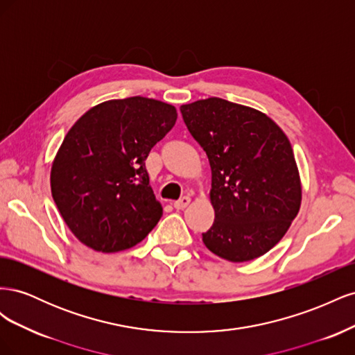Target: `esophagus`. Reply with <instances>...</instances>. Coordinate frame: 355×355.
<instances>
[{"instance_id":"1","label":"esophagus","mask_w":355,"mask_h":355,"mask_svg":"<svg viewBox=\"0 0 355 355\" xmlns=\"http://www.w3.org/2000/svg\"><path fill=\"white\" fill-rule=\"evenodd\" d=\"M189 202H191V198L185 196V197H182L180 200L175 201V202H173V207H175L176 210H184V209L188 206Z\"/></svg>"}]
</instances>
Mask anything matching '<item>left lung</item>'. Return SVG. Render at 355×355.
Returning <instances> with one entry per match:
<instances>
[{
	"label": "left lung",
	"instance_id": "8db88e82",
	"mask_svg": "<svg viewBox=\"0 0 355 355\" xmlns=\"http://www.w3.org/2000/svg\"><path fill=\"white\" fill-rule=\"evenodd\" d=\"M211 168L207 249L230 262L256 259L280 241L302 198L292 145L270 116L209 98L180 106Z\"/></svg>",
	"mask_w": 355,
	"mask_h": 355
}]
</instances>
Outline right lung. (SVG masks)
Segmentation results:
<instances>
[{"label":"right lung","mask_w":355,"mask_h":355,"mask_svg":"<svg viewBox=\"0 0 355 355\" xmlns=\"http://www.w3.org/2000/svg\"><path fill=\"white\" fill-rule=\"evenodd\" d=\"M178 118L175 106L133 96L85 112L53 161L51 196L83 244L115 253L141 243L163 216L145 159Z\"/></svg>","instance_id":"add662e5"}]
</instances>
